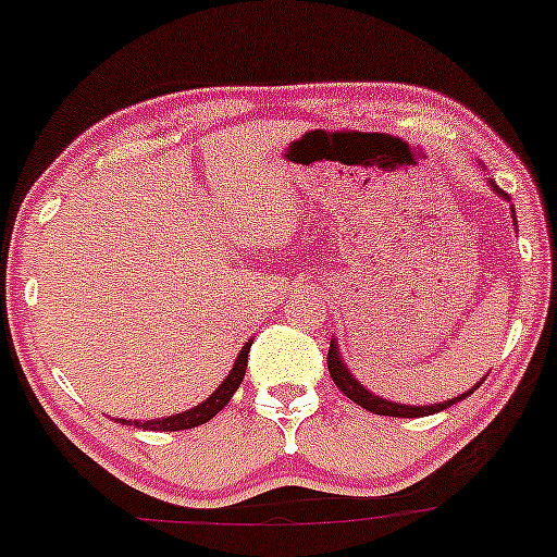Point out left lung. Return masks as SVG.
Segmentation results:
<instances>
[{
	"label": "left lung",
	"instance_id": "8db88e82",
	"mask_svg": "<svg viewBox=\"0 0 557 557\" xmlns=\"http://www.w3.org/2000/svg\"><path fill=\"white\" fill-rule=\"evenodd\" d=\"M491 186H493L495 194H500V197L508 199V194H506L504 189H498V184H495V181H491ZM511 212H513V207H511ZM513 218H516V212H513ZM513 223H516V220H513ZM326 366H330V376H332V381L339 386V392H343L347 399H352L355 405H360V407H363V410H368V412H373V414H388V418H423V414L441 412V410H446V407L457 405V401L470 397L474 388H478V386L482 384V381H480V384L472 386L470 392L459 394V397H454V399H448V401H438V405H420V407H418V405H397V401L381 399V397H376V394H373V392H368V388H366L363 384H360V381L355 379L350 371H347L343 355H339V350H337V343L330 345V352H326Z\"/></svg>",
	"mask_w": 557,
	"mask_h": 557
}]
</instances>
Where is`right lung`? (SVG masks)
Instances as JSON below:
<instances>
[{
  "instance_id": "obj_1",
  "label": "right lung",
  "mask_w": 557,
  "mask_h": 557,
  "mask_svg": "<svg viewBox=\"0 0 557 557\" xmlns=\"http://www.w3.org/2000/svg\"><path fill=\"white\" fill-rule=\"evenodd\" d=\"M251 343L244 345V350L238 352L236 358V366L231 368V373H227L223 384H220L214 392L207 397L202 405L191 407V410L186 412H178V414H169V418H156V420H119V423L124 425H134V428H143V431H186V428H197V425H205L207 420H212L214 414H218L223 407L231 401L233 394H236V388L240 386V381H244V373H246V363H249V350H251Z\"/></svg>"
}]
</instances>
